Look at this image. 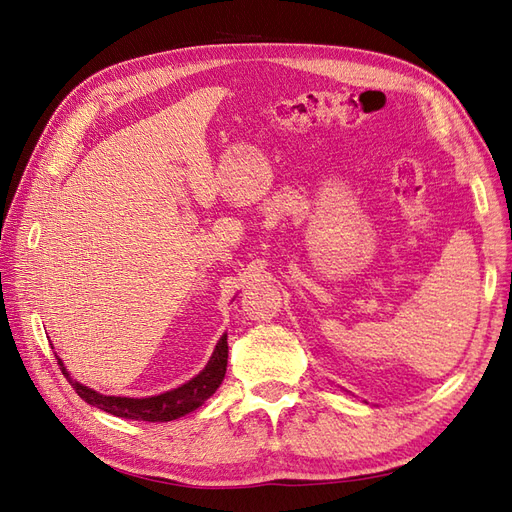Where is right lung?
Masks as SVG:
<instances>
[{
  "mask_svg": "<svg viewBox=\"0 0 512 512\" xmlns=\"http://www.w3.org/2000/svg\"><path fill=\"white\" fill-rule=\"evenodd\" d=\"M226 333L220 337L218 346H215L209 363L205 369L200 371L198 376L181 384L179 389L166 391L156 397H143V399H134V397H115V395H100L98 391L89 389V386L76 382L70 378L66 371L64 363H61L59 356L55 354L57 365L61 369V374L68 378L72 384V389L79 393L81 399H85L89 406H96L108 414H115L121 418H132V421H147V423H166V421H175L179 416H185L188 412L196 410L198 406H203L205 401L218 391V386L224 380L226 374V363H228V342H226Z\"/></svg>",
  "mask_w": 512,
  "mask_h": 512,
  "instance_id": "right-lung-1",
  "label": "right lung"
}]
</instances>
